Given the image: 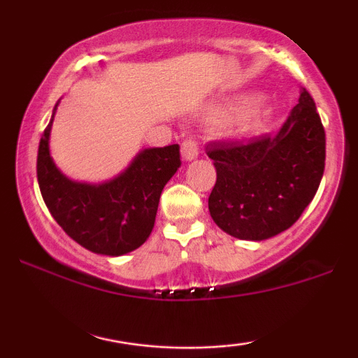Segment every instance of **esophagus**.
Masks as SVG:
<instances>
[{
	"instance_id": "34e87169",
	"label": "esophagus",
	"mask_w": 358,
	"mask_h": 358,
	"mask_svg": "<svg viewBox=\"0 0 358 358\" xmlns=\"http://www.w3.org/2000/svg\"><path fill=\"white\" fill-rule=\"evenodd\" d=\"M196 156H199V146H196V143L193 139H185L182 143V158L185 162H192Z\"/></svg>"
}]
</instances>
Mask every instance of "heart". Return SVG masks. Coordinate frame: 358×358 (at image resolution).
Returning a JSON list of instances; mask_svg holds the SVG:
<instances>
[{"label": "heart", "mask_w": 358, "mask_h": 358, "mask_svg": "<svg viewBox=\"0 0 358 358\" xmlns=\"http://www.w3.org/2000/svg\"><path fill=\"white\" fill-rule=\"evenodd\" d=\"M274 113L276 106L271 97H241L217 109V117L232 119L231 133L234 138L252 139L266 133Z\"/></svg>", "instance_id": "obj_1"}]
</instances>
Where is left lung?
Instances as JSON below:
<instances>
[{
	"mask_svg": "<svg viewBox=\"0 0 358 358\" xmlns=\"http://www.w3.org/2000/svg\"><path fill=\"white\" fill-rule=\"evenodd\" d=\"M217 170L208 196L213 222L242 241H266L296 222L313 200L324 170V129L313 97L298 104L276 136L210 143Z\"/></svg>",
	"mask_w": 358,
	"mask_h": 358,
	"instance_id": "8db88e82",
	"label": "left lung"
}]
</instances>
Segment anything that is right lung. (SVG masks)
<instances>
[{
    "label": "right lung",
    "instance_id": "1",
    "mask_svg": "<svg viewBox=\"0 0 358 358\" xmlns=\"http://www.w3.org/2000/svg\"><path fill=\"white\" fill-rule=\"evenodd\" d=\"M59 102L40 139L36 158V178L45 205L82 248L113 257L138 249L153 231L163 188L182 165L180 146L146 148L114 178L101 183L77 182L55 165L50 155Z\"/></svg>",
    "mask_w": 358,
    "mask_h": 358
}]
</instances>
